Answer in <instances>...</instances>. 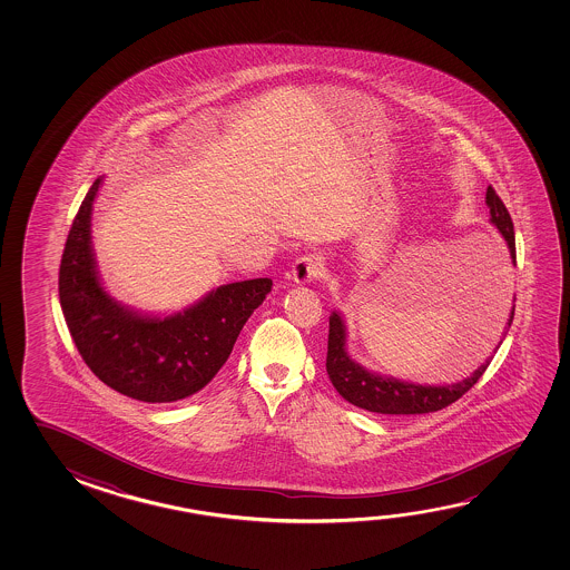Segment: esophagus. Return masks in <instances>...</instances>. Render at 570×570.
<instances>
[{
	"mask_svg": "<svg viewBox=\"0 0 570 570\" xmlns=\"http://www.w3.org/2000/svg\"><path fill=\"white\" fill-rule=\"evenodd\" d=\"M324 276V258L320 254H304L292 264V278L298 284L320 281Z\"/></svg>",
	"mask_w": 570,
	"mask_h": 570,
	"instance_id": "1",
	"label": "esophagus"
}]
</instances>
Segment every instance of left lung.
Returning a JSON list of instances; mask_svg holds the SVG:
<instances>
[{"label":"left lung","mask_w":570,"mask_h":570,"mask_svg":"<svg viewBox=\"0 0 570 570\" xmlns=\"http://www.w3.org/2000/svg\"><path fill=\"white\" fill-rule=\"evenodd\" d=\"M491 223L499 233L503 234L504 243L509 246V262L503 258L504 271L517 266V253H514L513 220L503 205V200L494 193L493 187L487 188L485 196ZM514 308L511 309V317L507 326L513 324ZM503 344V340L499 345ZM494 347V352L499 350ZM493 352V354H494ZM493 355H489L485 364L476 367L473 375H469L463 382L451 383V385H417V383L400 382L395 377H382V375L370 374L362 365L355 364L354 360L345 352V326L340 314L330 316V336H327L326 372L330 382L334 383L336 392L344 397L345 402L352 403L355 407L385 413V415H413V413H431V411L443 410L451 403L458 402L461 395H465L479 377L485 374L487 367L491 364Z\"/></svg>","instance_id":"left-lung-1"}]
</instances>
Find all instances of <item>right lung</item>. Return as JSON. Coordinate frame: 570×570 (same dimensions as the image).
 I'll list each match as a JSON object with an SVG mask.
<instances>
[{"mask_svg": "<svg viewBox=\"0 0 570 570\" xmlns=\"http://www.w3.org/2000/svg\"><path fill=\"white\" fill-rule=\"evenodd\" d=\"M97 178L77 210L59 266V302L85 364L115 392L170 403L200 392L233 352L246 320L272 289L271 278L213 289L183 314L147 317L105 292L91 253Z\"/></svg>", "mask_w": 570, "mask_h": 570, "instance_id": "1", "label": "right lung"}]
</instances>
